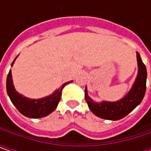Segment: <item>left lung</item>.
I'll list each match as a JSON object with an SVG mask.
<instances>
[{"instance_id":"8db88e82","label":"left lung","mask_w":151,"mask_h":151,"mask_svg":"<svg viewBox=\"0 0 151 151\" xmlns=\"http://www.w3.org/2000/svg\"><path fill=\"white\" fill-rule=\"evenodd\" d=\"M136 57L138 63L137 77L130 90L121 99L114 102L102 101L97 103L88 96L86 87V101L89 109L96 116L109 120H119L125 117L141 103L146 90L147 72L138 52H136Z\"/></svg>"}]
</instances>
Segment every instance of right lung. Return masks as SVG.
I'll return each mask as SVG.
<instances>
[{
  "label": "right lung",
  "mask_w": 151,
  "mask_h": 151,
  "mask_svg": "<svg viewBox=\"0 0 151 151\" xmlns=\"http://www.w3.org/2000/svg\"><path fill=\"white\" fill-rule=\"evenodd\" d=\"M17 58L12 62V67L13 66ZM72 82L73 81L63 83L59 88H58L53 93H52L49 96L44 97L38 99H33L20 94L15 89L13 81H12V71L10 70L6 78V91H7L8 96L10 97L11 101L12 102L14 106L18 109V111L22 114L31 119H38V118L45 117L50 114L52 112L54 111L61 99L63 88L67 84L70 83Z\"/></svg>",
  "instance_id": "add662e5"
}]
</instances>
